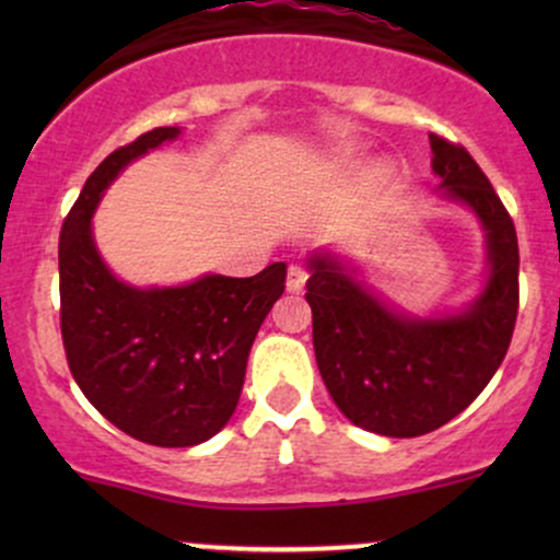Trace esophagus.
Wrapping results in <instances>:
<instances>
[{
	"label": "esophagus",
	"instance_id": "1",
	"mask_svg": "<svg viewBox=\"0 0 560 560\" xmlns=\"http://www.w3.org/2000/svg\"><path fill=\"white\" fill-rule=\"evenodd\" d=\"M307 281V268L300 266V262H292L287 271V289L289 292H302Z\"/></svg>",
	"mask_w": 560,
	"mask_h": 560
}]
</instances>
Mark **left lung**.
I'll return each mask as SVG.
<instances>
[{"instance_id":"1","label":"left lung","mask_w":560,"mask_h":560,"mask_svg":"<svg viewBox=\"0 0 560 560\" xmlns=\"http://www.w3.org/2000/svg\"><path fill=\"white\" fill-rule=\"evenodd\" d=\"M432 168L450 199L487 231L490 279L468 311L408 318L389 311L331 255H313L305 300L313 350L337 408L384 436H421L455 419L503 363L518 316V242L513 218L466 147L429 137Z\"/></svg>"}]
</instances>
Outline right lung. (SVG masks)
Here are the masks:
<instances>
[{
  "label": "right lung",
  "mask_w": 560,
  "mask_h": 560,
  "mask_svg": "<svg viewBox=\"0 0 560 560\" xmlns=\"http://www.w3.org/2000/svg\"><path fill=\"white\" fill-rule=\"evenodd\" d=\"M176 137V126L152 128L110 152L60 231V329L70 374L107 421L158 447L199 445L226 427L249 347L287 281L284 262L249 279L202 276L168 289H133L107 271L92 236L102 191L131 160Z\"/></svg>",
  "instance_id": "add662e5"
}]
</instances>
